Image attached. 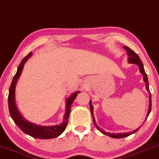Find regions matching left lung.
<instances>
[{
	"mask_svg": "<svg viewBox=\"0 0 159 159\" xmlns=\"http://www.w3.org/2000/svg\"><path fill=\"white\" fill-rule=\"evenodd\" d=\"M124 48L126 50V51L127 52V56L129 58H128V60H129V63H131V64H136L138 66H139V68H140V72L143 74V80H144V81L145 82V85H146V89L149 92V94H150V107H149V110H148V114H147V117L148 116L150 112H151V93H150V90H149V87H148V77H147V75L146 73H145V69H144V67H143V64L142 61H141L140 57H139L138 54L136 53H134V52L132 51V49H130L129 48H128L127 46H124ZM90 111H91V114L93 115V107L92 106V103H91V101H90ZM93 123H94V125L95 127L98 129L99 130L100 132H101L102 133L106 134V135H108L109 137H111V138H125V137H127L130 135V134H132V133H134V132H136L137 131H138V129H140V127L138 128V129H137L135 130H134V131L132 132H126V133H108V132H106L102 130L101 128H100L98 126L96 125V123H95V119H94V117L93 116Z\"/></svg>",
	"mask_w": 159,
	"mask_h": 159,
	"instance_id": "obj_1",
	"label": "left lung"
}]
</instances>
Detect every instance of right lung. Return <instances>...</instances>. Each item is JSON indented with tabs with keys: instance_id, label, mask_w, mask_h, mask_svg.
<instances>
[{
	"instance_id": "1",
	"label": "right lung",
	"mask_w": 159,
	"mask_h": 159,
	"mask_svg": "<svg viewBox=\"0 0 159 159\" xmlns=\"http://www.w3.org/2000/svg\"><path fill=\"white\" fill-rule=\"evenodd\" d=\"M32 52H30L21 61V62L20 63V64H19L18 67V69H17L16 75H14L11 84V86L9 88V93H8V108H9L10 115L14 122L16 124V125L25 134H29V135L32 136V138L39 139H52L57 138L66 129L67 124H68V119L69 114H70L71 104H72L73 101H75L76 97L77 96L78 93H80V91L75 92L66 100V114L64 115V122L59 125L51 126V127H44V126L36 125L34 124L29 122L25 119H24L21 116V114L19 113V111L16 106V103H15V87H16L17 80H18L19 76L21 75V71H22L24 64L27 61L28 58H30L32 56Z\"/></svg>"
}]
</instances>
